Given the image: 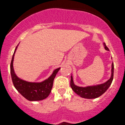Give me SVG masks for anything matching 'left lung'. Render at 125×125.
<instances>
[{"instance_id": "8db88e82", "label": "left lung", "mask_w": 125, "mask_h": 125, "mask_svg": "<svg viewBox=\"0 0 125 125\" xmlns=\"http://www.w3.org/2000/svg\"><path fill=\"white\" fill-rule=\"evenodd\" d=\"M104 48L106 51H109L108 48L106 46V44L104 43ZM113 72H114V65L112 62V63L111 76L108 81L104 83L96 84V85L88 86L86 87H81L75 85L73 79L72 75H71V86L72 90L76 94L80 96L81 97L85 99H95L99 97L105 92L107 89L110 87V84L112 82L113 79Z\"/></svg>"}]
</instances>
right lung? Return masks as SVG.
I'll list each match as a JSON object with an SVG mask.
<instances>
[{"label":"right lung","mask_w":125,"mask_h":125,"mask_svg":"<svg viewBox=\"0 0 125 125\" xmlns=\"http://www.w3.org/2000/svg\"><path fill=\"white\" fill-rule=\"evenodd\" d=\"M18 46L19 44L13 54L10 64V73L14 86L23 96L29 101L43 100L51 94L54 79L61 67L54 69L52 74L48 79L41 82H31L21 79L16 74L13 68L14 56Z\"/></svg>","instance_id":"right-lung-1"}]
</instances>
